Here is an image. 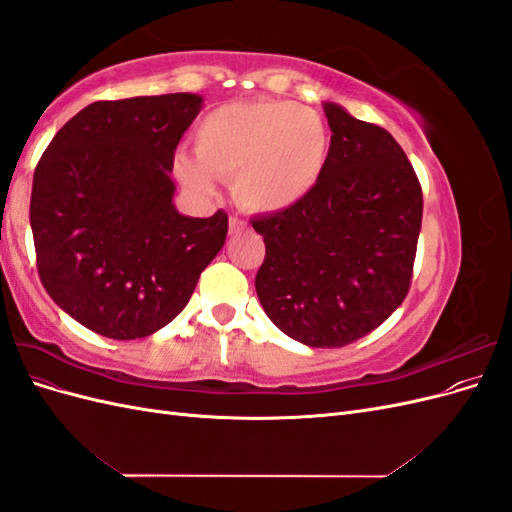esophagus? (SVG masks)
<instances>
[{"label": "esophagus", "instance_id": "obj_1", "mask_svg": "<svg viewBox=\"0 0 512 512\" xmlns=\"http://www.w3.org/2000/svg\"><path fill=\"white\" fill-rule=\"evenodd\" d=\"M245 228H247V224H245L241 218H237V215H230V220H228L230 235H235V232H241V230H245Z\"/></svg>", "mask_w": 512, "mask_h": 512}]
</instances>
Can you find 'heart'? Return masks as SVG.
<instances>
[{"instance_id": "obj_1", "label": "heart", "mask_w": 512, "mask_h": 512, "mask_svg": "<svg viewBox=\"0 0 512 512\" xmlns=\"http://www.w3.org/2000/svg\"><path fill=\"white\" fill-rule=\"evenodd\" d=\"M194 153L175 156V173L188 188L211 194L215 177L232 179L241 207L275 213L301 203L320 183L331 134L322 115L303 104L230 102L200 119Z\"/></svg>"}]
</instances>
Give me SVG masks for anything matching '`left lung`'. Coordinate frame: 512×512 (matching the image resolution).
<instances>
[{
  "label": "left lung",
  "instance_id": "obj_1",
  "mask_svg": "<svg viewBox=\"0 0 512 512\" xmlns=\"http://www.w3.org/2000/svg\"><path fill=\"white\" fill-rule=\"evenodd\" d=\"M331 156L320 183L290 209L260 215L262 309L312 348L365 337L410 290L423 192L404 149L380 126L324 102Z\"/></svg>",
  "mask_w": 512,
  "mask_h": 512
}]
</instances>
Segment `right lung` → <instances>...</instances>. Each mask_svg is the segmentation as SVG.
Masks as SVG:
<instances>
[{
  "label": "right lung",
  "instance_id": "obj_1",
  "mask_svg": "<svg viewBox=\"0 0 512 512\" xmlns=\"http://www.w3.org/2000/svg\"><path fill=\"white\" fill-rule=\"evenodd\" d=\"M200 108L196 94L94 102L42 153L29 205L40 282L89 331H160L222 250V209L188 218L173 205L175 149Z\"/></svg>",
  "mask_w": 512,
  "mask_h": 512
}]
</instances>
